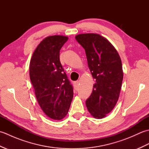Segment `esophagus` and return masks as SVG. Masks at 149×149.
Returning a JSON list of instances; mask_svg holds the SVG:
<instances>
[{"label": "esophagus", "mask_w": 149, "mask_h": 149, "mask_svg": "<svg viewBox=\"0 0 149 149\" xmlns=\"http://www.w3.org/2000/svg\"><path fill=\"white\" fill-rule=\"evenodd\" d=\"M74 87L75 88V90H77V88H79V81H77L74 82Z\"/></svg>", "instance_id": "esophagus-1"}]
</instances>
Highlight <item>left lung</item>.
Here are the masks:
<instances>
[{
    "mask_svg": "<svg viewBox=\"0 0 149 149\" xmlns=\"http://www.w3.org/2000/svg\"><path fill=\"white\" fill-rule=\"evenodd\" d=\"M75 39L85 50L88 67L95 82L86 100L87 109L94 118H102L118 100L123 76L121 59L112 44L100 34H80Z\"/></svg>",
    "mask_w": 149,
    "mask_h": 149,
    "instance_id": "1",
    "label": "left lung"
}]
</instances>
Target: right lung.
Instances as JSON below:
<instances>
[{
  "label": "right lung",
  "mask_w": 149,
  "mask_h": 149,
  "mask_svg": "<svg viewBox=\"0 0 149 149\" xmlns=\"http://www.w3.org/2000/svg\"><path fill=\"white\" fill-rule=\"evenodd\" d=\"M68 38L61 35L48 36L37 46L31 59L30 79L40 106L53 120L66 115L74 95L59 59L60 49Z\"/></svg>",
  "instance_id": "1"
}]
</instances>
